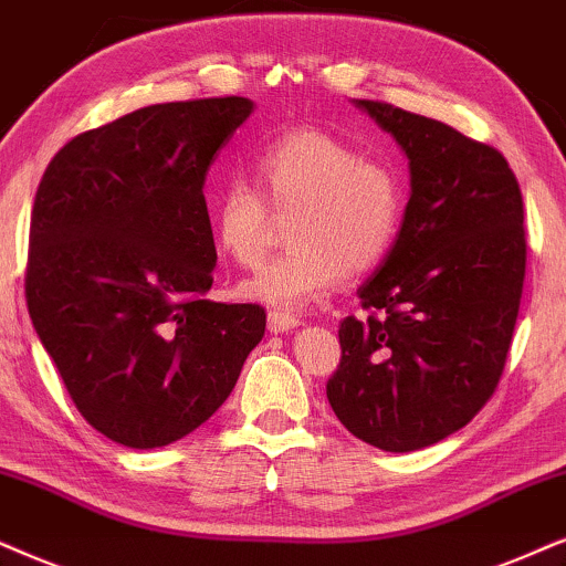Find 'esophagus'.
I'll return each instance as SVG.
<instances>
[{
  "instance_id": "34e87169",
  "label": "esophagus",
  "mask_w": 566,
  "mask_h": 566,
  "mask_svg": "<svg viewBox=\"0 0 566 566\" xmlns=\"http://www.w3.org/2000/svg\"><path fill=\"white\" fill-rule=\"evenodd\" d=\"M303 324L297 316H292V313H282V311H274L269 313V328L274 334H284V332H292V328Z\"/></svg>"
}]
</instances>
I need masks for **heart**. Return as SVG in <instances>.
<instances>
[{
  "mask_svg": "<svg viewBox=\"0 0 566 566\" xmlns=\"http://www.w3.org/2000/svg\"><path fill=\"white\" fill-rule=\"evenodd\" d=\"M250 180H227L211 203L221 253L253 269L266 253L274 217H290V250L240 284V295L271 307H300L328 295L339 276L374 271L395 245L405 213L399 171L318 127H295L263 143ZM270 211L266 212L265 209Z\"/></svg>",
  "mask_w": 566,
  "mask_h": 566,
  "instance_id": "1",
  "label": "heart"
}]
</instances>
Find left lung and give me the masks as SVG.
<instances>
[{
    "instance_id": "left-lung-1",
    "label": "left lung",
    "mask_w": 566,
    "mask_h": 566,
    "mask_svg": "<svg viewBox=\"0 0 566 566\" xmlns=\"http://www.w3.org/2000/svg\"><path fill=\"white\" fill-rule=\"evenodd\" d=\"M410 161L402 227L339 326L328 405L349 433L415 452L468 426L496 391L525 282V211L510 164L439 119L357 98Z\"/></svg>"
}]
</instances>
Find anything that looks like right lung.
<instances>
[{
    "label": "right lung",
    "instance_id": "add662e5",
    "mask_svg": "<svg viewBox=\"0 0 566 566\" xmlns=\"http://www.w3.org/2000/svg\"><path fill=\"white\" fill-rule=\"evenodd\" d=\"M250 112L242 96L143 106L64 143L35 190L33 328L77 412L130 449L206 423L266 332L261 305L206 300V175Z\"/></svg>",
    "mask_w": 566,
    "mask_h": 566
}]
</instances>
